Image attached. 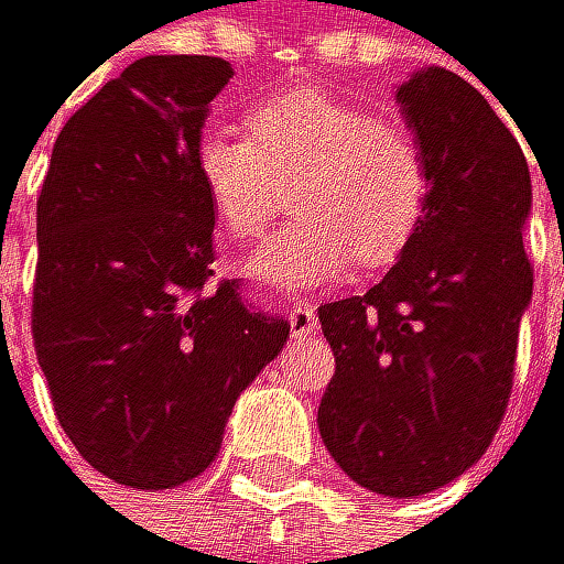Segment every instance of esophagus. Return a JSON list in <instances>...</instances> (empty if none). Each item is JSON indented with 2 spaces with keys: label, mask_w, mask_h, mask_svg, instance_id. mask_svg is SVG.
<instances>
[{
  "label": "esophagus",
  "mask_w": 564,
  "mask_h": 564,
  "mask_svg": "<svg viewBox=\"0 0 564 564\" xmlns=\"http://www.w3.org/2000/svg\"><path fill=\"white\" fill-rule=\"evenodd\" d=\"M291 333L297 339L318 333V312H315L312 301H301V305H294V312H291Z\"/></svg>",
  "instance_id": "34e87169"
}]
</instances>
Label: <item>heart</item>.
I'll list each match as a JSON object with an SVG mask.
<instances>
[{"instance_id":"b5f03b06","label":"heart","mask_w":564,"mask_h":564,"mask_svg":"<svg viewBox=\"0 0 564 564\" xmlns=\"http://www.w3.org/2000/svg\"><path fill=\"white\" fill-rule=\"evenodd\" d=\"M189 169L235 242L263 235L280 210V183L294 180L297 218L249 259L259 280L288 291L339 284L357 263L391 267L412 246L433 189L430 159L409 128L315 86L259 99L246 134L210 123L189 149Z\"/></svg>"}]
</instances>
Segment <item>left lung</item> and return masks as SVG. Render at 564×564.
Segmentation results:
<instances>
[{
  "label": "left lung",
  "mask_w": 564,
  "mask_h": 564,
  "mask_svg": "<svg viewBox=\"0 0 564 564\" xmlns=\"http://www.w3.org/2000/svg\"><path fill=\"white\" fill-rule=\"evenodd\" d=\"M395 99L430 159V207L381 284L318 308L336 354L318 433L357 486L405 499L492 444L534 267L531 169L489 99L447 68L415 72Z\"/></svg>",
  "instance_id": "left-lung-1"
}]
</instances>
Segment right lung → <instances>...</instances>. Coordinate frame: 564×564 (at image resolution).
Returning <instances> with one entry per match:
<instances>
[{
	"mask_svg": "<svg viewBox=\"0 0 564 564\" xmlns=\"http://www.w3.org/2000/svg\"><path fill=\"white\" fill-rule=\"evenodd\" d=\"M228 78L207 54L138 58L68 117L37 197L33 350L75 451L131 489L197 478L291 336L235 280L210 284L189 149Z\"/></svg>",
	"mask_w": 564,
	"mask_h": 564,
	"instance_id": "obj_1",
	"label": "right lung"
}]
</instances>
